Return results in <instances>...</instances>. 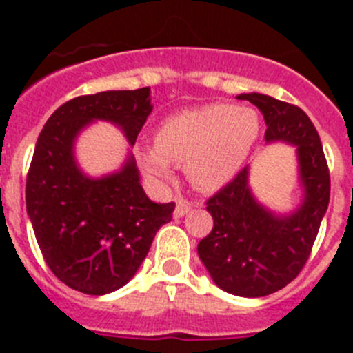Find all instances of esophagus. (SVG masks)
<instances>
[{"mask_svg":"<svg viewBox=\"0 0 353 353\" xmlns=\"http://www.w3.org/2000/svg\"><path fill=\"white\" fill-rule=\"evenodd\" d=\"M191 208H192L191 201H187V199L183 198H176V205H174L173 215L176 217V219H180V217H183V215L191 210Z\"/></svg>","mask_w":353,"mask_h":353,"instance_id":"esophagus-1","label":"esophagus"}]
</instances>
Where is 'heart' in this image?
<instances>
[{
  "label": "heart",
  "mask_w": 353,
  "mask_h": 353,
  "mask_svg": "<svg viewBox=\"0 0 353 353\" xmlns=\"http://www.w3.org/2000/svg\"><path fill=\"white\" fill-rule=\"evenodd\" d=\"M260 136L252 108L210 104L166 118L155 146L139 150L143 170L159 180L171 179V164L185 166L187 179L201 192H215L235 179Z\"/></svg>",
  "instance_id": "heart-1"
}]
</instances>
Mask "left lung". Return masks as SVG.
I'll return each instance as SVG.
<instances>
[{"label": "left lung", "mask_w": 353, "mask_h": 353, "mask_svg": "<svg viewBox=\"0 0 353 353\" xmlns=\"http://www.w3.org/2000/svg\"><path fill=\"white\" fill-rule=\"evenodd\" d=\"M267 123L265 141L295 146L302 199L290 214L261 205L249 187V168L207 201L212 232L198 244L214 283L239 297H265L292 283L310 258L329 207L330 176L323 146L301 108L263 93H242Z\"/></svg>", "instance_id": "8db88e82"}]
</instances>
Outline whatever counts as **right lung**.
I'll return each mask as SVG.
<instances>
[{"instance_id": "right-lung-1", "label": "right lung", "mask_w": 353, "mask_h": 353, "mask_svg": "<svg viewBox=\"0 0 353 353\" xmlns=\"http://www.w3.org/2000/svg\"><path fill=\"white\" fill-rule=\"evenodd\" d=\"M152 109L150 88L76 97L56 109L37 139L26 210L49 269L77 292L105 295L127 285L159 228L171 221L174 203L145 194L132 154L118 171L88 176L74 152L97 120L121 129L132 146Z\"/></svg>"}]
</instances>
